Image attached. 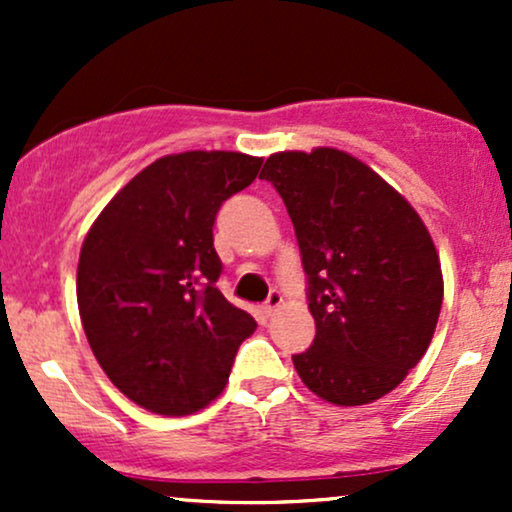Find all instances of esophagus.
I'll use <instances>...</instances> for the list:
<instances>
[{
  "label": "esophagus",
  "instance_id": "obj_1",
  "mask_svg": "<svg viewBox=\"0 0 512 512\" xmlns=\"http://www.w3.org/2000/svg\"><path fill=\"white\" fill-rule=\"evenodd\" d=\"M281 303H284V296H281L279 291H272V293H269V298H267V301H264V305H262L264 315H274L276 310L281 308Z\"/></svg>",
  "mask_w": 512,
  "mask_h": 512
}]
</instances>
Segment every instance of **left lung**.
Listing matches in <instances>:
<instances>
[{"label":"left lung","instance_id":"obj_1","mask_svg":"<svg viewBox=\"0 0 512 512\" xmlns=\"http://www.w3.org/2000/svg\"><path fill=\"white\" fill-rule=\"evenodd\" d=\"M260 178L284 199L308 276L315 339L293 366L327 402H375L407 378L436 332L443 272L424 221L339 149L272 154Z\"/></svg>","mask_w":512,"mask_h":512}]
</instances>
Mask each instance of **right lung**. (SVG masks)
<instances>
[{
    "label": "right lung",
    "mask_w": 512,
    "mask_h": 512,
    "mask_svg": "<svg viewBox=\"0 0 512 512\" xmlns=\"http://www.w3.org/2000/svg\"><path fill=\"white\" fill-rule=\"evenodd\" d=\"M238 151L163 156L122 187L81 245V325L113 385L139 407L185 416L221 395L250 313L216 289L221 204L257 178Z\"/></svg>",
    "instance_id": "1"
}]
</instances>
